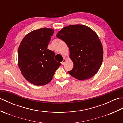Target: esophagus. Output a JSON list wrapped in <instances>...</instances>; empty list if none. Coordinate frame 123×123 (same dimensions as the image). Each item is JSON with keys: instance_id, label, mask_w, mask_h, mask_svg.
Listing matches in <instances>:
<instances>
[{"instance_id": "34e87169", "label": "esophagus", "mask_w": 123, "mask_h": 123, "mask_svg": "<svg viewBox=\"0 0 123 123\" xmlns=\"http://www.w3.org/2000/svg\"><path fill=\"white\" fill-rule=\"evenodd\" d=\"M66 62V59H64L63 61H62L61 62V63H62V65H64V64H65V62Z\"/></svg>"}]
</instances>
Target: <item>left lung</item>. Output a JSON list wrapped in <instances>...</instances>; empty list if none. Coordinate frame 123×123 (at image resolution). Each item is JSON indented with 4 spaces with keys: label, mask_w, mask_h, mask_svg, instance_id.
<instances>
[{
    "label": "left lung",
    "mask_w": 123,
    "mask_h": 123,
    "mask_svg": "<svg viewBox=\"0 0 123 123\" xmlns=\"http://www.w3.org/2000/svg\"><path fill=\"white\" fill-rule=\"evenodd\" d=\"M66 43L73 68L68 73L79 80L94 76L99 70L103 58L102 44L97 34L83 25H72L62 28L56 35Z\"/></svg>",
    "instance_id": "left-lung-1"
}]
</instances>
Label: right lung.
I'll return each mask as SVG.
<instances>
[{
  "mask_svg": "<svg viewBox=\"0 0 123 123\" xmlns=\"http://www.w3.org/2000/svg\"><path fill=\"white\" fill-rule=\"evenodd\" d=\"M54 32L52 28L34 30L24 37L19 46V68L24 78L35 85L49 83L61 65L55 60L54 51L47 49Z\"/></svg>",
  "mask_w": 123,
  "mask_h": 123,
  "instance_id": "obj_1",
  "label": "right lung"
}]
</instances>
